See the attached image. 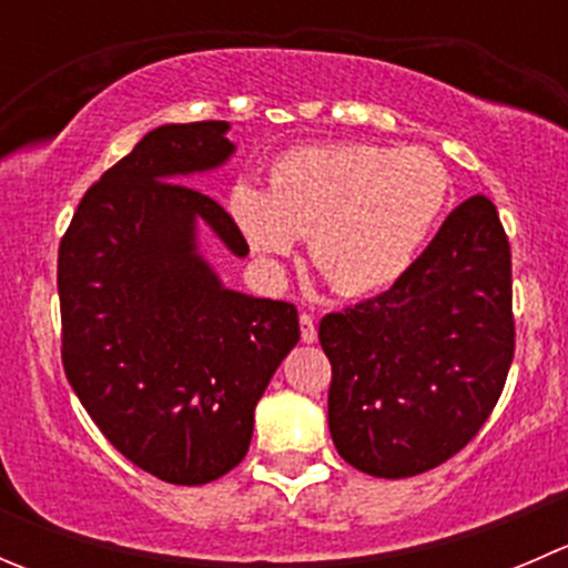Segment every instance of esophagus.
I'll return each instance as SVG.
<instances>
[{"mask_svg":"<svg viewBox=\"0 0 568 568\" xmlns=\"http://www.w3.org/2000/svg\"><path fill=\"white\" fill-rule=\"evenodd\" d=\"M300 329H302V341H305V343H316L318 329H316V321H313V316L302 313V316H300Z\"/></svg>","mask_w":568,"mask_h":568,"instance_id":"34e87169","label":"esophagus"}]
</instances>
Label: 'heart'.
<instances>
[{
    "mask_svg": "<svg viewBox=\"0 0 568 568\" xmlns=\"http://www.w3.org/2000/svg\"><path fill=\"white\" fill-rule=\"evenodd\" d=\"M448 197L450 175L428 148L337 142L285 151L268 170V192L239 181L227 211L266 266L311 236L321 277L363 296L409 272Z\"/></svg>",
    "mask_w": 568,
    "mask_h": 568,
    "instance_id": "obj_1",
    "label": "heart"
}]
</instances>
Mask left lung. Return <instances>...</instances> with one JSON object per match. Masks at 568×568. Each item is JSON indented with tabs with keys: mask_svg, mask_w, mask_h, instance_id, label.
Returning <instances> with one entry per match:
<instances>
[{
	"mask_svg": "<svg viewBox=\"0 0 568 568\" xmlns=\"http://www.w3.org/2000/svg\"><path fill=\"white\" fill-rule=\"evenodd\" d=\"M329 434L374 478L439 467L478 434L514 359L511 247L489 197L448 214L385 294L329 313Z\"/></svg>",
	"mask_w": 568,
	"mask_h": 568,
	"instance_id": "8db88e82",
	"label": "left lung"
}]
</instances>
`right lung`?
I'll use <instances>...</instances> for the list:
<instances>
[{"label": "right lung", "instance_id": "1", "mask_svg": "<svg viewBox=\"0 0 568 568\" xmlns=\"http://www.w3.org/2000/svg\"><path fill=\"white\" fill-rule=\"evenodd\" d=\"M231 123H168L88 189L60 242L62 365L101 434L178 486L247 456L255 404L300 341L291 302L225 288L200 252L214 233L236 257L242 231L181 183L236 153Z\"/></svg>", "mask_w": 568, "mask_h": 568}]
</instances>
